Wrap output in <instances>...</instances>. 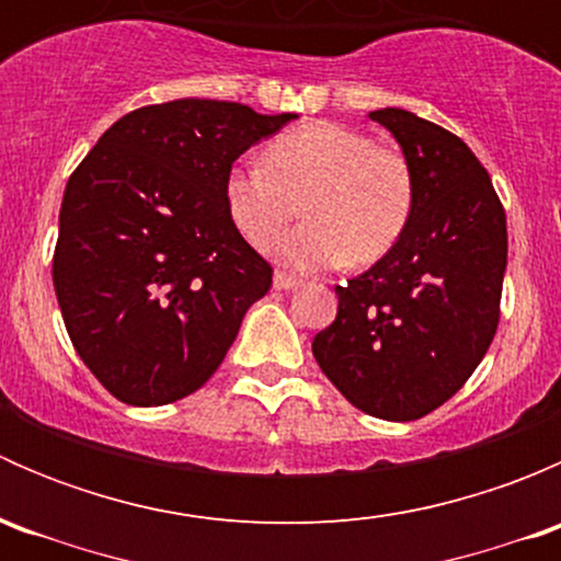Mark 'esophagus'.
<instances>
[{
    "mask_svg": "<svg viewBox=\"0 0 561 561\" xmlns=\"http://www.w3.org/2000/svg\"><path fill=\"white\" fill-rule=\"evenodd\" d=\"M301 285V276L287 274V271H276L274 274V287L276 290H293V287Z\"/></svg>",
    "mask_w": 561,
    "mask_h": 561,
    "instance_id": "34e87169",
    "label": "esophagus"
}]
</instances>
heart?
<instances>
[{
  "label": "heart",
  "instance_id": "b5f03b06",
  "mask_svg": "<svg viewBox=\"0 0 561 561\" xmlns=\"http://www.w3.org/2000/svg\"><path fill=\"white\" fill-rule=\"evenodd\" d=\"M415 197V171L401 151L333 122L276 135L265 165L241 162L225 179L230 219L254 247L307 214V222L271 244L296 268L377 263L410 228Z\"/></svg>",
  "mask_w": 561,
  "mask_h": 561
}]
</instances>
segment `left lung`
<instances>
[{"instance_id":"1","label":"left lung","mask_w":561,"mask_h":561,"mask_svg":"<svg viewBox=\"0 0 561 561\" xmlns=\"http://www.w3.org/2000/svg\"><path fill=\"white\" fill-rule=\"evenodd\" d=\"M369 118L415 171V211L386 257L336 285V320L317 333L312 353L360 412L417 421L469 380L500 325L505 208L458 135L401 107Z\"/></svg>"}]
</instances>
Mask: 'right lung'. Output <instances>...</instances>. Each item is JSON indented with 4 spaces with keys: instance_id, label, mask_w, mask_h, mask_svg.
I'll use <instances>...</instances> for the list:
<instances>
[{
    "instance_id": "1",
    "label": "right lung",
    "mask_w": 561,
    "mask_h": 561,
    "mask_svg": "<svg viewBox=\"0 0 561 561\" xmlns=\"http://www.w3.org/2000/svg\"><path fill=\"white\" fill-rule=\"evenodd\" d=\"M296 113L225 100H173L118 118L70 175L54 290L94 377L133 407L206 386L271 265L225 206V179Z\"/></svg>"
}]
</instances>
